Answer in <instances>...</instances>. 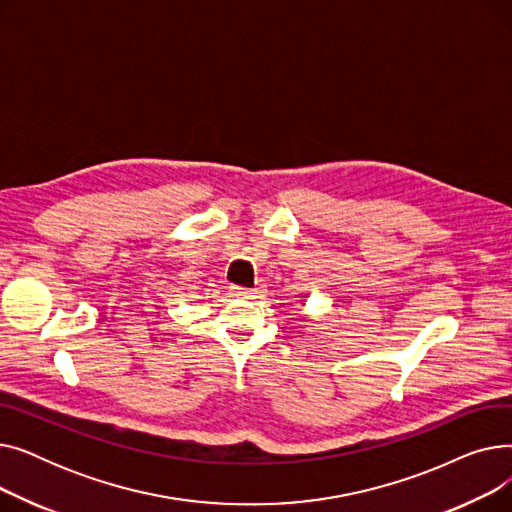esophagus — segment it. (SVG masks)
<instances>
[{"instance_id":"1","label":"esophagus","mask_w":512,"mask_h":512,"mask_svg":"<svg viewBox=\"0 0 512 512\" xmlns=\"http://www.w3.org/2000/svg\"><path fill=\"white\" fill-rule=\"evenodd\" d=\"M232 294L234 297H240V299H253L255 297V290L251 288H242V286H232Z\"/></svg>"}]
</instances>
